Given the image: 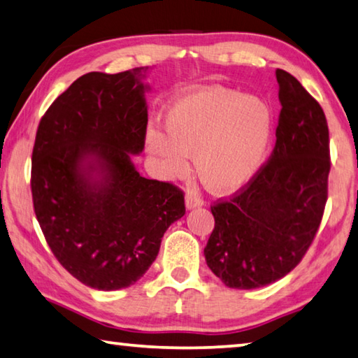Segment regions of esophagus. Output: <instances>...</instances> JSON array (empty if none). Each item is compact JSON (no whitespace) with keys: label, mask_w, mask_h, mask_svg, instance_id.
Instances as JSON below:
<instances>
[{"label":"esophagus","mask_w":358,"mask_h":358,"mask_svg":"<svg viewBox=\"0 0 358 358\" xmlns=\"http://www.w3.org/2000/svg\"><path fill=\"white\" fill-rule=\"evenodd\" d=\"M185 205H186V210H194V208L202 207L203 201L197 196L196 192H187L185 197Z\"/></svg>","instance_id":"esophagus-1"}]
</instances>
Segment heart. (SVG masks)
I'll list each match as a JSON object with an SVG mask.
<instances>
[{"label": "heart", "mask_w": 358, "mask_h": 358, "mask_svg": "<svg viewBox=\"0 0 358 358\" xmlns=\"http://www.w3.org/2000/svg\"><path fill=\"white\" fill-rule=\"evenodd\" d=\"M166 136L148 131L145 150L164 177L187 171L194 156L202 183L216 194H234L250 185L266 161L273 113L262 99L221 87L175 98L164 113Z\"/></svg>", "instance_id": "1"}]
</instances>
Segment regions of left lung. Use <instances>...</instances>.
<instances>
[{
	"label": "left lung",
	"instance_id": "left-lung-1",
	"mask_svg": "<svg viewBox=\"0 0 358 358\" xmlns=\"http://www.w3.org/2000/svg\"><path fill=\"white\" fill-rule=\"evenodd\" d=\"M281 102L273 153L248 187L211 207L203 250L232 289H257L294 270L313 243L327 202L329 126L322 107L294 76L276 69Z\"/></svg>",
	"mask_w": 358,
	"mask_h": 358
}]
</instances>
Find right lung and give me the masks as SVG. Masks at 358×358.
Wrapping results in <instances>:
<instances>
[{
  "label": "right lung",
  "instance_id": "obj_1",
  "mask_svg": "<svg viewBox=\"0 0 358 358\" xmlns=\"http://www.w3.org/2000/svg\"><path fill=\"white\" fill-rule=\"evenodd\" d=\"M151 68L88 72L42 117L31 166L34 213L58 262L85 286L129 287L147 273L183 192L137 172Z\"/></svg>",
  "mask_w": 358,
  "mask_h": 358
}]
</instances>
